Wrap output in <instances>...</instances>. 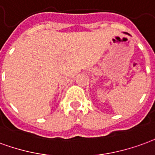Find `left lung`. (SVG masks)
<instances>
[{
	"instance_id": "1",
	"label": "left lung",
	"mask_w": 155,
	"mask_h": 155,
	"mask_svg": "<svg viewBox=\"0 0 155 155\" xmlns=\"http://www.w3.org/2000/svg\"><path fill=\"white\" fill-rule=\"evenodd\" d=\"M126 34H127V33H126Z\"/></svg>"
}]
</instances>
